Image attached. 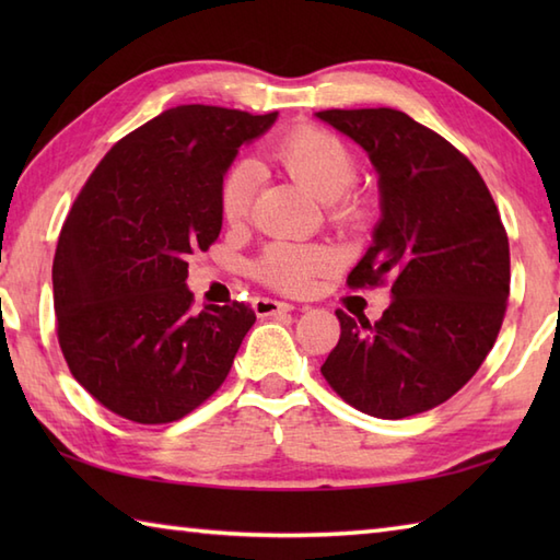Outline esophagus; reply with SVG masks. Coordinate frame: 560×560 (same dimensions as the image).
Here are the masks:
<instances>
[{
  "mask_svg": "<svg viewBox=\"0 0 560 560\" xmlns=\"http://www.w3.org/2000/svg\"><path fill=\"white\" fill-rule=\"evenodd\" d=\"M255 313L259 317H271V315H281V313H289L293 311L291 303H283V301H273V299H255L253 301Z\"/></svg>",
  "mask_w": 560,
  "mask_h": 560,
  "instance_id": "34e87169",
  "label": "esophagus"
}]
</instances>
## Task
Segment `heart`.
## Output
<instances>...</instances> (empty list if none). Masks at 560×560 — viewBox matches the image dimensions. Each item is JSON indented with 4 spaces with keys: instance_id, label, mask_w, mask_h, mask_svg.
I'll use <instances>...</instances> for the list:
<instances>
[{
    "instance_id": "heart-1",
    "label": "heart",
    "mask_w": 560,
    "mask_h": 560,
    "mask_svg": "<svg viewBox=\"0 0 560 560\" xmlns=\"http://www.w3.org/2000/svg\"><path fill=\"white\" fill-rule=\"evenodd\" d=\"M271 159L283 165L295 180L323 199L329 219L351 225L363 219V205L351 185L359 173L353 151L329 129L301 125L271 147ZM257 189V165L233 161L219 187V207L225 223H243L253 209ZM339 265V253L327 243L273 241L253 261V277L281 293H307L319 277Z\"/></svg>"
}]
</instances>
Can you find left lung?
Segmentation results:
<instances>
[{
	"mask_svg": "<svg viewBox=\"0 0 560 560\" xmlns=\"http://www.w3.org/2000/svg\"><path fill=\"white\" fill-rule=\"evenodd\" d=\"M380 175L383 219L349 273L351 289L392 283L375 325L337 311L341 337L325 380L353 409L404 419L469 383L501 331L510 245L483 177L462 151L395 108L319 110Z\"/></svg>",
	"mask_w": 560,
	"mask_h": 560,
	"instance_id": "8db88e82",
	"label": "left lung"
}]
</instances>
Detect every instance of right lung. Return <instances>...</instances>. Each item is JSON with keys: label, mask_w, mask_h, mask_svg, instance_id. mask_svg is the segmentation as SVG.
Segmentation results:
<instances>
[{"label": "right lung", "mask_w": 560, "mask_h": 560, "mask_svg": "<svg viewBox=\"0 0 560 560\" xmlns=\"http://www.w3.org/2000/svg\"><path fill=\"white\" fill-rule=\"evenodd\" d=\"M277 113L177 105L122 137L81 187L52 261L57 341L105 409L171 423L229 377L247 303L195 311L187 257L221 233V177Z\"/></svg>", "instance_id": "obj_1"}]
</instances>
